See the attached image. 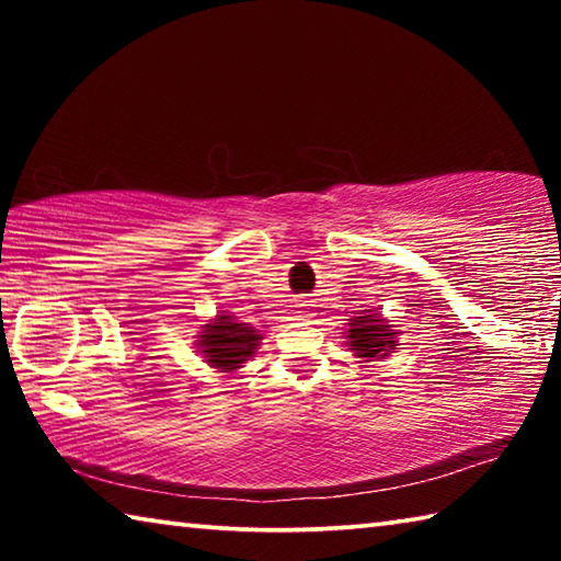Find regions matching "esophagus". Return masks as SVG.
I'll return each instance as SVG.
<instances>
[{
    "mask_svg": "<svg viewBox=\"0 0 561 561\" xmlns=\"http://www.w3.org/2000/svg\"><path fill=\"white\" fill-rule=\"evenodd\" d=\"M297 309H299V311H297V319H299V321H307V319L311 317L307 301H297Z\"/></svg>",
    "mask_w": 561,
    "mask_h": 561,
    "instance_id": "obj_1",
    "label": "esophagus"
}]
</instances>
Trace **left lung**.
<instances>
[{"label": "left lung", "mask_w": 561, "mask_h": 561, "mask_svg": "<svg viewBox=\"0 0 561 561\" xmlns=\"http://www.w3.org/2000/svg\"><path fill=\"white\" fill-rule=\"evenodd\" d=\"M348 324L344 327L346 346L351 354H354L360 364H368V360H381L391 356L398 346V334L396 327L388 321L383 314H378L376 309H364L360 317L346 319Z\"/></svg>", "instance_id": "8db88e82"}]
</instances>
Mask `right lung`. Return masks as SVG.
I'll return each instance as SVG.
<instances>
[{
  "label": "right lung",
  "instance_id": "add662e5",
  "mask_svg": "<svg viewBox=\"0 0 561 561\" xmlns=\"http://www.w3.org/2000/svg\"><path fill=\"white\" fill-rule=\"evenodd\" d=\"M197 354L210 368H217L220 374H237L250 360L262 344V334L250 324H242L232 314H215L207 319V324L201 327L195 336Z\"/></svg>",
  "mask_w": 561,
  "mask_h": 561
}]
</instances>
